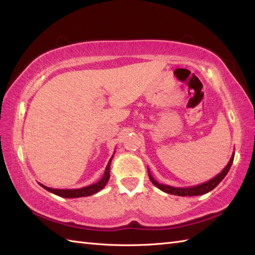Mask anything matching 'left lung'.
<instances>
[{
  "instance_id": "1",
  "label": "left lung",
  "mask_w": 255,
  "mask_h": 255,
  "mask_svg": "<svg viewBox=\"0 0 255 255\" xmlns=\"http://www.w3.org/2000/svg\"><path fill=\"white\" fill-rule=\"evenodd\" d=\"M235 158V152L232 153L231 158L228 162V164L225 166V169L221 171L219 174L216 175L215 177L211 178V180L205 182L203 184H199V185L196 186H189V187H174V186H170V185H165V184H161L158 181H155L153 176L151 175V173L148 169L149 172V177L150 181L152 182L154 186L158 187L161 191H163L167 194H172V195H177V196H198V195H204L206 193H208L210 191L218 185V184L224 180L225 176L227 175V173L229 172L230 167L232 165V162H234Z\"/></svg>"
}]
</instances>
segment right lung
Here are the masks:
<instances>
[{"instance_id": "add662e5", "label": "right lung", "mask_w": 255, "mask_h": 255, "mask_svg": "<svg viewBox=\"0 0 255 255\" xmlns=\"http://www.w3.org/2000/svg\"><path fill=\"white\" fill-rule=\"evenodd\" d=\"M115 153V152H114ZM113 156L114 154L112 155V158L110 159V161H108V164L106 166L105 169V172H104V175H103V177L101 178V180L99 182H96L94 184H92V185H89V186H85V187H82V188H77V189H60V188H51V187H48V186H45L42 185V184H40V185L44 187L45 189H47L48 192H50L52 194L55 195H58V196L60 197H66V198H78V197H85V196H91V195H93L97 192L102 191L103 188L105 187V185L107 184L108 180H110V172H111V162L113 160Z\"/></svg>"}]
</instances>
